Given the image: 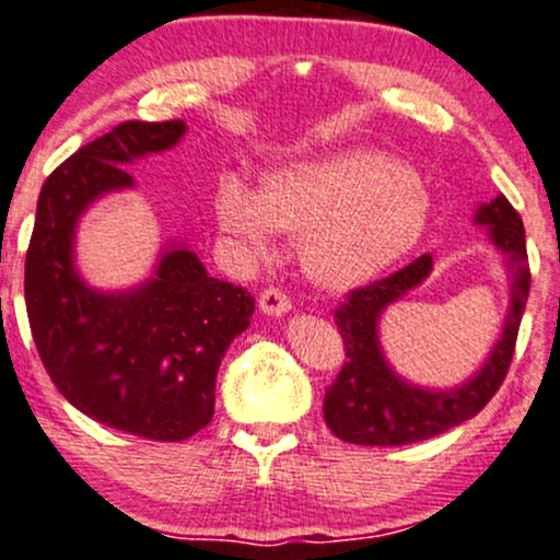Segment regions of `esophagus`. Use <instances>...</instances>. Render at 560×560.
<instances>
[{
    "label": "esophagus",
    "mask_w": 560,
    "mask_h": 560,
    "mask_svg": "<svg viewBox=\"0 0 560 560\" xmlns=\"http://www.w3.org/2000/svg\"><path fill=\"white\" fill-rule=\"evenodd\" d=\"M260 311L266 313V316H287V313L292 311V303H290V298H287L284 292L281 290H273V287H270V290H266L260 294Z\"/></svg>",
    "instance_id": "34e87169"
}]
</instances>
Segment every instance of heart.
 <instances>
[{
    "instance_id": "heart-1",
    "label": "heart",
    "mask_w": 560,
    "mask_h": 560,
    "mask_svg": "<svg viewBox=\"0 0 560 560\" xmlns=\"http://www.w3.org/2000/svg\"><path fill=\"white\" fill-rule=\"evenodd\" d=\"M212 210L247 262L268 260L279 231L303 233L305 270L327 290H350L422 242L430 194L398 159L340 151L273 170L260 194L225 175Z\"/></svg>"
}]
</instances>
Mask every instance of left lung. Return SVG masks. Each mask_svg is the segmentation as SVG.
<instances>
[{"instance_id": "obj_1", "label": "left lung", "mask_w": 560, "mask_h": 560, "mask_svg": "<svg viewBox=\"0 0 560 560\" xmlns=\"http://www.w3.org/2000/svg\"><path fill=\"white\" fill-rule=\"evenodd\" d=\"M472 223L487 229L489 242L502 252L508 270V313L500 340L470 377L450 388L417 385L396 372L380 340L385 311L425 284L433 273V257H417L388 279L348 294L335 311V324L346 342V366L324 396V420L337 439L361 446H404L463 425L489 404L505 380L513 359L521 316L529 300V260L521 214L502 194L472 214Z\"/></svg>"}]
</instances>
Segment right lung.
<instances>
[{
  "label": "right lung",
  "mask_w": 560,
  "mask_h": 560,
  "mask_svg": "<svg viewBox=\"0 0 560 560\" xmlns=\"http://www.w3.org/2000/svg\"><path fill=\"white\" fill-rule=\"evenodd\" d=\"M186 130L183 119L125 121L82 145L42 186L26 252L31 335L55 388L101 425L151 441L190 439L212 420L220 361L255 298L177 238L143 281L101 290L77 266V231L95 201L135 188L130 164Z\"/></svg>",
  "instance_id": "right-lung-1"
}]
</instances>
